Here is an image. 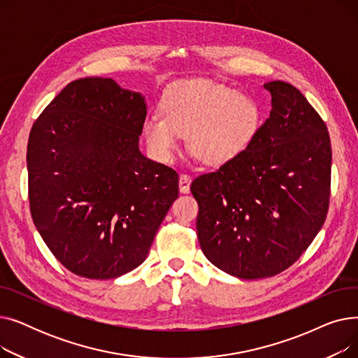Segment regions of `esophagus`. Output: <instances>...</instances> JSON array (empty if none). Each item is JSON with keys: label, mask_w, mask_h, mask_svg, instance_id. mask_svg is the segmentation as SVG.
I'll list each match as a JSON object with an SVG mask.
<instances>
[{"label": "esophagus", "mask_w": 358, "mask_h": 358, "mask_svg": "<svg viewBox=\"0 0 358 358\" xmlns=\"http://www.w3.org/2000/svg\"><path fill=\"white\" fill-rule=\"evenodd\" d=\"M190 184H192V178L189 174H181L180 176V192L181 193H189L190 192Z\"/></svg>", "instance_id": "esophagus-1"}]
</instances>
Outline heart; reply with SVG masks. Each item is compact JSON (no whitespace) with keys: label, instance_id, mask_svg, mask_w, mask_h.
I'll return each instance as SVG.
<instances>
[{"label":"heart","instance_id":"heart-1","mask_svg":"<svg viewBox=\"0 0 358 358\" xmlns=\"http://www.w3.org/2000/svg\"><path fill=\"white\" fill-rule=\"evenodd\" d=\"M164 115L152 113L142 124L149 152L171 161L189 136L192 152L219 166L243 155L257 138L259 106L250 94L208 80H184L162 99Z\"/></svg>","mask_w":358,"mask_h":358}]
</instances>
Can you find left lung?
<instances>
[{"instance_id":"obj_1","label":"left lung","mask_w":358,"mask_h":358,"mask_svg":"<svg viewBox=\"0 0 358 358\" xmlns=\"http://www.w3.org/2000/svg\"><path fill=\"white\" fill-rule=\"evenodd\" d=\"M270 117L245 154L197 177V238L213 266L238 278L273 277L310 245L327 219L331 139L292 84H264Z\"/></svg>"}]
</instances>
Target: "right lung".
<instances>
[{
	"label": "right lung",
	"instance_id": "obj_1",
	"mask_svg": "<svg viewBox=\"0 0 358 358\" xmlns=\"http://www.w3.org/2000/svg\"><path fill=\"white\" fill-rule=\"evenodd\" d=\"M146 103L111 78L69 83L27 143L36 229L71 273L120 277L146 259L178 197V174L139 150Z\"/></svg>",
	"mask_w": 358,
	"mask_h": 358
}]
</instances>
